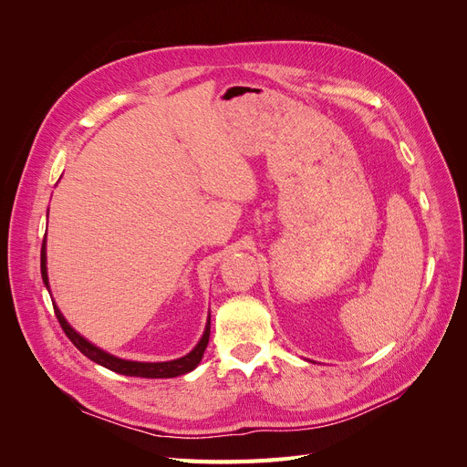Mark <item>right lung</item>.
<instances>
[{"mask_svg": "<svg viewBox=\"0 0 467 467\" xmlns=\"http://www.w3.org/2000/svg\"><path fill=\"white\" fill-rule=\"evenodd\" d=\"M40 273H42V280H45V286L48 288V275H47V244L42 242V249H40ZM54 314L58 317L60 325L64 333L67 335L69 341H72L79 352H83L88 358H91L93 362L105 366V368L112 370V372H119L124 376H138V378H175V376H182L191 370H194L196 366L201 364L202 355L206 350L208 345V338H210V317L206 323V329L204 335L187 357L177 358V360H169V362H134V360H122L109 355V352L97 348L95 345H91L88 338H83L79 333H76L72 327H69V323L64 319L62 312L58 307L54 306Z\"/></svg>", "mask_w": 467, "mask_h": 467, "instance_id": "add662e5", "label": "right lung"}]
</instances>
